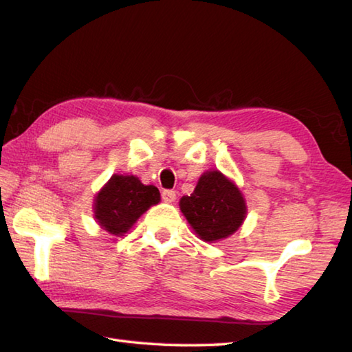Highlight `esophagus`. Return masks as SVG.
Instances as JSON below:
<instances>
[{
    "mask_svg": "<svg viewBox=\"0 0 352 352\" xmlns=\"http://www.w3.org/2000/svg\"><path fill=\"white\" fill-rule=\"evenodd\" d=\"M162 198H163V201H166V203H174L175 198H177L175 190H170V189L163 190L162 192Z\"/></svg>",
    "mask_w": 352,
    "mask_h": 352,
    "instance_id": "1",
    "label": "esophagus"
}]
</instances>
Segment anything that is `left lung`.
Returning <instances> with one entry per match:
<instances>
[{
	"mask_svg": "<svg viewBox=\"0 0 352 352\" xmlns=\"http://www.w3.org/2000/svg\"><path fill=\"white\" fill-rule=\"evenodd\" d=\"M180 209L206 243L233 235L247 215L245 199L238 186L219 170L204 172L194 194L180 199Z\"/></svg>",
	"mask_w": 352,
	"mask_h": 352,
	"instance_id": "left-lung-1",
	"label": "left lung"
}]
</instances>
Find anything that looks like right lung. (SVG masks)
Wrapping results in <instances>:
<instances>
[{
  "label": "right lung",
  "mask_w": 352,
  "mask_h": 352,
  "mask_svg": "<svg viewBox=\"0 0 352 352\" xmlns=\"http://www.w3.org/2000/svg\"><path fill=\"white\" fill-rule=\"evenodd\" d=\"M160 203V192L134 175L114 174L94 198V218L102 229L120 236L151 206Z\"/></svg>",
  "instance_id": "obj_1"
}]
</instances>
